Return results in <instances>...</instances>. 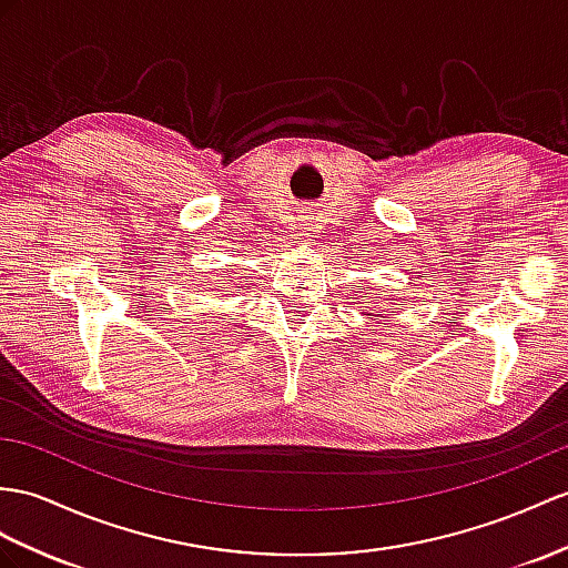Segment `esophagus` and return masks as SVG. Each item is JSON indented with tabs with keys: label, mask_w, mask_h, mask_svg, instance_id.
<instances>
[{
	"label": "esophagus",
	"mask_w": 568,
	"mask_h": 568,
	"mask_svg": "<svg viewBox=\"0 0 568 568\" xmlns=\"http://www.w3.org/2000/svg\"><path fill=\"white\" fill-rule=\"evenodd\" d=\"M301 236H311V231H313V216H301Z\"/></svg>",
	"instance_id": "obj_1"
}]
</instances>
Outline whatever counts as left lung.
<instances>
[{"mask_svg":"<svg viewBox=\"0 0 568 568\" xmlns=\"http://www.w3.org/2000/svg\"><path fill=\"white\" fill-rule=\"evenodd\" d=\"M364 315H371V313H364ZM383 317V315H381ZM376 321H378V317H376Z\"/></svg>","mask_w":568,"mask_h":568,"instance_id":"obj_1","label":"left lung"}]
</instances>
